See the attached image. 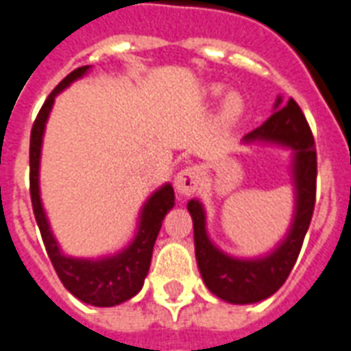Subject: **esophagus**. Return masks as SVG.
Returning a JSON list of instances; mask_svg holds the SVG:
<instances>
[{
  "label": "esophagus",
  "mask_w": 351,
  "mask_h": 351,
  "mask_svg": "<svg viewBox=\"0 0 351 351\" xmlns=\"http://www.w3.org/2000/svg\"><path fill=\"white\" fill-rule=\"evenodd\" d=\"M201 181V170L197 167H186L176 176V190L181 195H192L197 190Z\"/></svg>",
  "instance_id": "34e87169"
}]
</instances>
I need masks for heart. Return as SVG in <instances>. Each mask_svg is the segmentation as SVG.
I'll use <instances>...</instances> for the list:
<instances>
[{"label":"heart","mask_w":351,"mask_h":351,"mask_svg":"<svg viewBox=\"0 0 351 351\" xmlns=\"http://www.w3.org/2000/svg\"><path fill=\"white\" fill-rule=\"evenodd\" d=\"M203 93H205V99L218 100L225 93V88L221 84H208ZM243 113H245L243 97L238 91H229L221 100V106H219V121L223 122L225 126H230V124L240 121Z\"/></svg>","instance_id":"heart-1"}]
</instances>
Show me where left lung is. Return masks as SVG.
Wrapping results in <instances>:
<instances>
[{"mask_svg":"<svg viewBox=\"0 0 351 351\" xmlns=\"http://www.w3.org/2000/svg\"><path fill=\"white\" fill-rule=\"evenodd\" d=\"M243 145L278 146L291 152V183L295 194L291 225L286 236L265 254L238 258L221 251L206 232L205 206L199 199L186 203L194 223L195 260L208 291L229 304H254L265 300L284 286L297 262L304 236L315 208L317 152L302 110L293 99L274 102V113L262 126L241 138Z\"/></svg>","mask_w":351,"mask_h":351,"instance_id":"obj_1","label":"left lung"}]
</instances>
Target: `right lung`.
Returning <instances> with one entry per match:
<instances>
[{
  "label": "right lung",
  "instance_id": "1",
  "mask_svg": "<svg viewBox=\"0 0 351 351\" xmlns=\"http://www.w3.org/2000/svg\"><path fill=\"white\" fill-rule=\"evenodd\" d=\"M89 69L91 65H84L75 69L71 75H67L43 102L42 110L34 121L31 132V199L34 218L42 232L47 254L65 289L89 306L113 308L133 298L143 289L146 274L150 269L157 234L161 230L165 216L176 205V194H173L172 184L165 183L145 201V205L138 213L135 236L121 251L99 258H77L65 254L60 249V243L51 230V223H49L42 203V194H40V159H42L43 133H45V124L53 110L54 99L65 88H69L75 80L88 75Z\"/></svg>",
  "mask_w": 351,
  "mask_h": 351
}]
</instances>
